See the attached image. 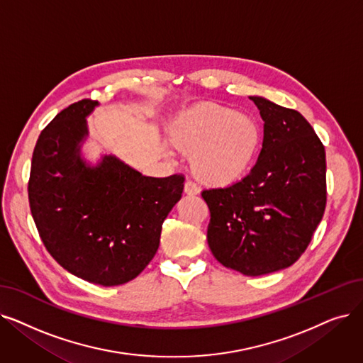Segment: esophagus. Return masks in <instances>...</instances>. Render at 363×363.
Wrapping results in <instances>:
<instances>
[{
    "instance_id": "obj_1",
    "label": "esophagus",
    "mask_w": 363,
    "mask_h": 363,
    "mask_svg": "<svg viewBox=\"0 0 363 363\" xmlns=\"http://www.w3.org/2000/svg\"><path fill=\"white\" fill-rule=\"evenodd\" d=\"M184 193L188 196H197L200 193V188L197 186L196 182L193 181H186L185 186H184Z\"/></svg>"
}]
</instances>
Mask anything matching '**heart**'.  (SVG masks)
Segmentation results:
<instances>
[{"label": "heart", "mask_w": 363, "mask_h": 363, "mask_svg": "<svg viewBox=\"0 0 363 363\" xmlns=\"http://www.w3.org/2000/svg\"><path fill=\"white\" fill-rule=\"evenodd\" d=\"M169 136L177 148L191 152L190 166L197 181L215 188L242 181L262 144L255 117L213 102L186 109L172 123Z\"/></svg>", "instance_id": "1"}]
</instances>
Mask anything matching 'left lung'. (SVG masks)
<instances>
[{"label": "left lung", "mask_w": 363, "mask_h": 363, "mask_svg": "<svg viewBox=\"0 0 363 363\" xmlns=\"http://www.w3.org/2000/svg\"><path fill=\"white\" fill-rule=\"evenodd\" d=\"M264 120L262 148L242 181L204 190L208 243L227 269L262 276L304 254L326 206L325 147L295 109L250 96Z\"/></svg>", "instance_id": "8db88e82"}]
</instances>
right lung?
Here are the masks:
<instances>
[{
	"mask_svg": "<svg viewBox=\"0 0 363 363\" xmlns=\"http://www.w3.org/2000/svg\"><path fill=\"white\" fill-rule=\"evenodd\" d=\"M98 101H78L38 136L30 163V213L49 254L71 274L94 285L135 279L154 258L162 225L184 191V175L144 177L104 155L80 157L86 117Z\"/></svg>",
	"mask_w": 363,
	"mask_h": 363,
	"instance_id": "1",
	"label": "right lung"
}]
</instances>
